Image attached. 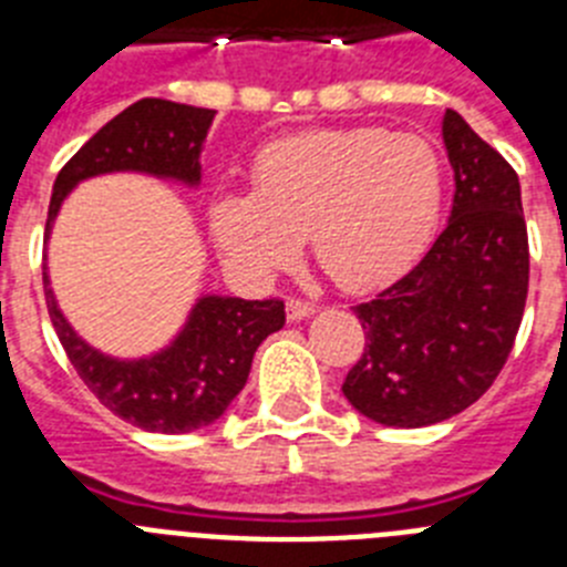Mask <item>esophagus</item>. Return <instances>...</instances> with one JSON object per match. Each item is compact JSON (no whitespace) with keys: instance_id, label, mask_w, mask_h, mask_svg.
<instances>
[{"instance_id":"1","label":"esophagus","mask_w":567,"mask_h":567,"mask_svg":"<svg viewBox=\"0 0 567 567\" xmlns=\"http://www.w3.org/2000/svg\"><path fill=\"white\" fill-rule=\"evenodd\" d=\"M309 315H315V303H307V300H298V298L287 300V318L292 320V323L309 318Z\"/></svg>"}]
</instances>
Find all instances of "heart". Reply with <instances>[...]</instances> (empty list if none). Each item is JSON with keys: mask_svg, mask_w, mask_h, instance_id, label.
Segmentation results:
<instances>
[{"mask_svg": "<svg viewBox=\"0 0 567 567\" xmlns=\"http://www.w3.org/2000/svg\"><path fill=\"white\" fill-rule=\"evenodd\" d=\"M255 193L209 209L215 244L235 269L272 275L309 235L318 264L346 292L385 287L437 233L443 164L423 135L380 127L307 130L260 150Z\"/></svg>", "mask_w": 567, "mask_h": 567, "instance_id": "heart-1", "label": "heart"}]
</instances>
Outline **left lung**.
Returning <instances> with one entry per match:
<instances>
[{
    "label": "left lung",
    "instance_id": "1",
    "mask_svg": "<svg viewBox=\"0 0 567 567\" xmlns=\"http://www.w3.org/2000/svg\"><path fill=\"white\" fill-rule=\"evenodd\" d=\"M443 144L454 169L449 224L412 272L354 307L365 349L343 394L394 429L443 423L477 403L508 360L528 295L517 173L454 110Z\"/></svg>",
    "mask_w": 567,
    "mask_h": 567
}]
</instances>
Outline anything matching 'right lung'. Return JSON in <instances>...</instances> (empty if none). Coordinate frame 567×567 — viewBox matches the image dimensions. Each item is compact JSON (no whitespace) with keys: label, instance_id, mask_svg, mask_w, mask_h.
<instances>
[{"label":"right lung","instance_id":"obj_1","mask_svg":"<svg viewBox=\"0 0 567 567\" xmlns=\"http://www.w3.org/2000/svg\"><path fill=\"white\" fill-rule=\"evenodd\" d=\"M213 118L215 110L167 99H138L110 118L56 175L44 244L68 195L99 175L138 173L198 189ZM42 278L50 320L79 378L110 412L144 432L187 434L215 423L247 385L255 349L287 323L284 300L207 292L195 298L167 346L142 358H115L70 327L50 289L48 264Z\"/></svg>","mask_w":567,"mask_h":567}]
</instances>
